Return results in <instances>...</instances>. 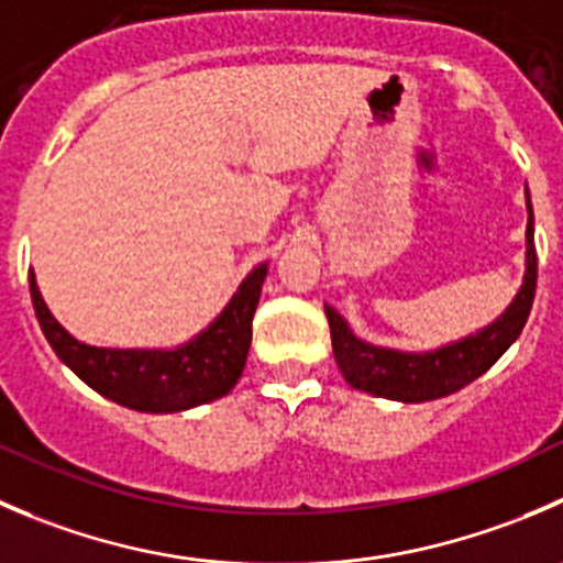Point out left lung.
I'll use <instances>...</instances> for the list:
<instances>
[{"instance_id":"left-lung-1","label":"left lung","mask_w":563,"mask_h":563,"mask_svg":"<svg viewBox=\"0 0 563 563\" xmlns=\"http://www.w3.org/2000/svg\"><path fill=\"white\" fill-rule=\"evenodd\" d=\"M528 269L520 294L506 308L495 324L460 343L438 349L427 354L393 352V349L371 346L352 335L346 321L324 305L327 321H330L332 352H335L338 368L343 379L352 387L374 396L396 398V401H432V398L451 396L471 385L473 379L493 368L495 360L517 341L531 313L533 294H537V247H533V211L528 198Z\"/></svg>"}]
</instances>
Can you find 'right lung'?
I'll return each instance as SVG.
<instances>
[{
	"instance_id": "add662e5",
	"label": "right lung",
	"mask_w": 563,
	"mask_h": 563,
	"mask_svg": "<svg viewBox=\"0 0 563 563\" xmlns=\"http://www.w3.org/2000/svg\"><path fill=\"white\" fill-rule=\"evenodd\" d=\"M264 277L266 264L255 266L214 324L173 352L87 346L54 321L35 275H30V294L46 341L92 390L140 412H181L225 396L239 382L253 341V316Z\"/></svg>"
}]
</instances>
